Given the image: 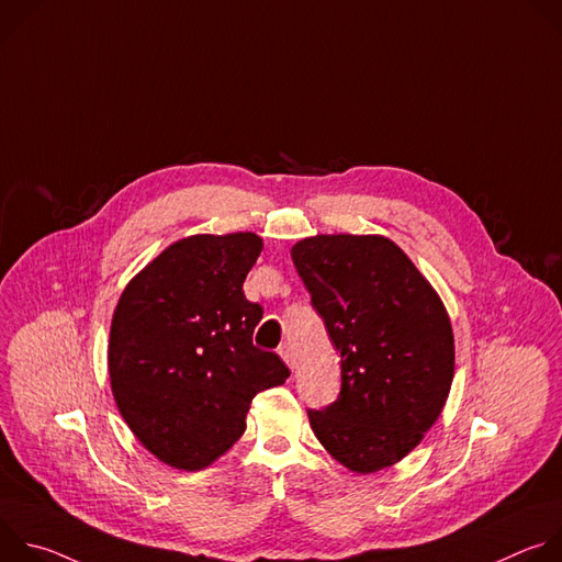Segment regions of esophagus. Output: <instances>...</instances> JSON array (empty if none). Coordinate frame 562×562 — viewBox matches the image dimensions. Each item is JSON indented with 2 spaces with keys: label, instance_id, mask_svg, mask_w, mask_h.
Listing matches in <instances>:
<instances>
[{
  "label": "esophagus",
  "instance_id": "obj_1",
  "mask_svg": "<svg viewBox=\"0 0 562 562\" xmlns=\"http://www.w3.org/2000/svg\"><path fill=\"white\" fill-rule=\"evenodd\" d=\"M280 356H282V360L289 364V369H295V367H297V353H295L293 345L284 342V345L280 347Z\"/></svg>",
  "mask_w": 562,
  "mask_h": 562
}]
</instances>
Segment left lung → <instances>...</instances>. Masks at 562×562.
<instances>
[{"instance_id": "1", "label": "left lung", "mask_w": 562, "mask_h": 562, "mask_svg": "<svg viewBox=\"0 0 562 562\" xmlns=\"http://www.w3.org/2000/svg\"><path fill=\"white\" fill-rule=\"evenodd\" d=\"M291 258L342 358L340 393L331 405L308 409L311 429L356 473L391 467L447 403V308L403 249L380 235L306 237Z\"/></svg>"}]
</instances>
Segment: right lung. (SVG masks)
I'll return each instance as SVG.
<instances>
[{"label": "right lung", "mask_w": 562, "mask_h": 562, "mask_svg": "<svg viewBox=\"0 0 562 562\" xmlns=\"http://www.w3.org/2000/svg\"><path fill=\"white\" fill-rule=\"evenodd\" d=\"M262 251L256 233L191 235L144 267L111 323L109 373L137 440L176 469H204L247 429L256 393L289 378L254 345L262 306L243 284Z\"/></svg>", "instance_id": "add662e5"}]
</instances>
